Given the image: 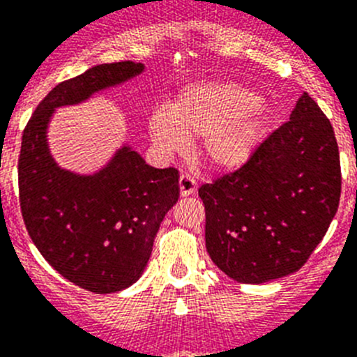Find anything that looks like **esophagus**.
<instances>
[{
  "mask_svg": "<svg viewBox=\"0 0 357 357\" xmlns=\"http://www.w3.org/2000/svg\"><path fill=\"white\" fill-rule=\"evenodd\" d=\"M197 190V183L196 179L192 178L190 174H181L179 176V192H181V196H192L194 192Z\"/></svg>",
  "mask_w": 357,
  "mask_h": 357,
  "instance_id": "esophagus-1",
  "label": "esophagus"
}]
</instances>
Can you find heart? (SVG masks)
<instances>
[{
    "label": "heart",
    "mask_w": 357,
    "mask_h": 357,
    "mask_svg": "<svg viewBox=\"0 0 357 357\" xmlns=\"http://www.w3.org/2000/svg\"><path fill=\"white\" fill-rule=\"evenodd\" d=\"M255 91L234 82L187 86L172 109L158 107L149 116V135L161 153L174 154L188 138H201V154L221 170L244 165L266 135L268 119Z\"/></svg>",
    "instance_id": "b5f03b06"
}]
</instances>
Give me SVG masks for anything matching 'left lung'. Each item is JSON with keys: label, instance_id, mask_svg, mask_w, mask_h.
Masks as SVG:
<instances>
[{"label": "left lung", "instance_id": "left-lung-1", "mask_svg": "<svg viewBox=\"0 0 357 357\" xmlns=\"http://www.w3.org/2000/svg\"><path fill=\"white\" fill-rule=\"evenodd\" d=\"M342 194L333 126L303 93L289 122L231 174L199 188L213 264L243 284L298 271L321 243Z\"/></svg>", "mask_w": 357, "mask_h": 357}]
</instances>
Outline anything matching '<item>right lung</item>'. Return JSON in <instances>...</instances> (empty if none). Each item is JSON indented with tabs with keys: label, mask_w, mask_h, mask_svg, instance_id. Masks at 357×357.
Listing matches in <instances>:
<instances>
[{
	"label": "right lung",
	"mask_w": 357,
	"mask_h": 357,
	"mask_svg": "<svg viewBox=\"0 0 357 357\" xmlns=\"http://www.w3.org/2000/svg\"><path fill=\"white\" fill-rule=\"evenodd\" d=\"M144 64H98L43 98L23 131L17 163L21 213L48 264L91 293H116L142 277L165 213L179 197L178 170L154 169L129 145L95 174L61 169L50 154L48 123L57 107L120 86Z\"/></svg>",
	"instance_id": "1"
}]
</instances>
